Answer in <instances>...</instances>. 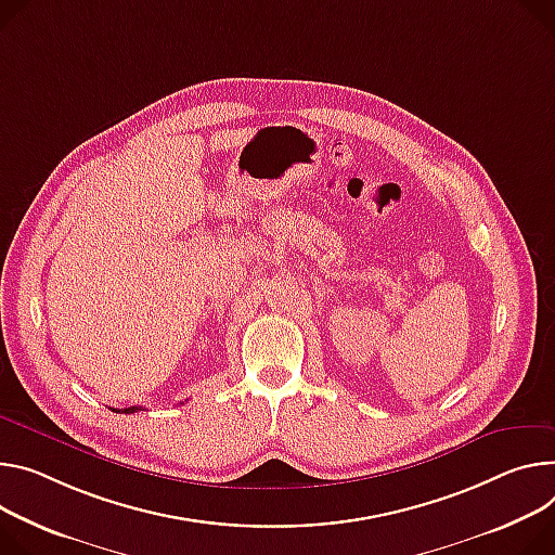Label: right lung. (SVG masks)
I'll list each match as a JSON object with an SVG mask.
<instances>
[{
  "instance_id": "add662e5",
  "label": "right lung",
  "mask_w": 555,
  "mask_h": 555,
  "mask_svg": "<svg viewBox=\"0 0 555 555\" xmlns=\"http://www.w3.org/2000/svg\"><path fill=\"white\" fill-rule=\"evenodd\" d=\"M141 408H126V410H113V412H121V414H134V412H139Z\"/></svg>"
}]
</instances>
